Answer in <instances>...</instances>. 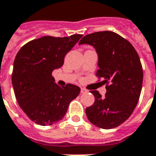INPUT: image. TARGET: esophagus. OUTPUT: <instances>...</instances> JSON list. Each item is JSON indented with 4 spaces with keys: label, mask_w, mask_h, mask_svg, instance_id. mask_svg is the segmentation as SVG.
Masks as SVG:
<instances>
[{
    "label": "esophagus",
    "mask_w": 156,
    "mask_h": 156,
    "mask_svg": "<svg viewBox=\"0 0 156 156\" xmlns=\"http://www.w3.org/2000/svg\"><path fill=\"white\" fill-rule=\"evenodd\" d=\"M87 91L86 89L83 88V87H81V93L83 94V93H87Z\"/></svg>",
    "instance_id": "obj_1"
}]
</instances>
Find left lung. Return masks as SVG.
Wrapping results in <instances>:
<instances>
[{
	"label": "left lung",
	"mask_w": 156,
	"mask_h": 156,
	"mask_svg": "<svg viewBox=\"0 0 156 156\" xmlns=\"http://www.w3.org/2000/svg\"><path fill=\"white\" fill-rule=\"evenodd\" d=\"M81 44L95 47L99 66L96 76L106 84L105 97L91 91L95 102L86 109L87 119L101 128H116L130 117L140 97L143 71L138 54L128 40L111 31L87 34Z\"/></svg>",
	"instance_id": "left-lung-1"
}]
</instances>
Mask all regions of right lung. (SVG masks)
Wrapping results in <instances>:
<instances>
[{
  "label": "right lung",
  "mask_w": 156,
  "mask_h": 156,
  "mask_svg": "<svg viewBox=\"0 0 156 156\" xmlns=\"http://www.w3.org/2000/svg\"><path fill=\"white\" fill-rule=\"evenodd\" d=\"M83 37L45 36L21 47L15 56L12 84L20 108L31 120L41 126L61 120L80 87L68 83L59 87L52 72L64 65L65 56Z\"/></svg>",
  "instance_id": "obj_1"
}]
</instances>
